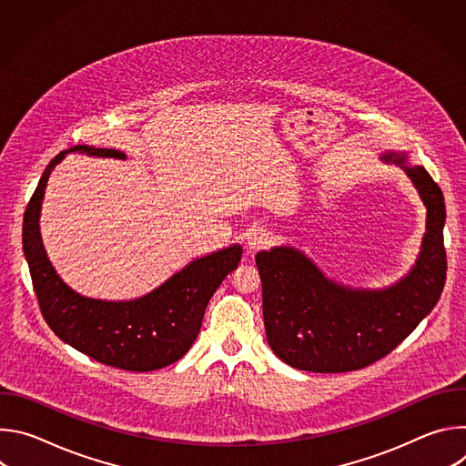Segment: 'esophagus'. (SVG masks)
<instances>
[{
    "mask_svg": "<svg viewBox=\"0 0 466 466\" xmlns=\"http://www.w3.org/2000/svg\"><path fill=\"white\" fill-rule=\"evenodd\" d=\"M273 239H275L273 232L268 230V228H263V227H256V228L248 230V234L245 238L247 247H248L250 252H256V250H261L265 247H269Z\"/></svg>",
    "mask_w": 466,
    "mask_h": 466,
    "instance_id": "obj_1",
    "label": "esophagus"
}]
</instances>
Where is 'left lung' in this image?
I'll return each instance as SVG.
<instances>
[{"instance_id": "obj_1", "label": "left lung", "mask_w": 466, "mask_h": 466, "mask_svg": "<svg viewBox=\"0 0 466 466\" xmlns=\"http://www.w3.org/2000/svg\"><path fill=\"white\" fill-rule=\"evenodd\" d=\"M385 164L406 171L426 207V232L415 265L400 280L365 289L328 279L291 245L256 254L261 279L263 324L271 350L309 372L363 369L400 345L441 299L446 280L441 187L404 151L381 153Z\"/></svg>"}]
</instances>
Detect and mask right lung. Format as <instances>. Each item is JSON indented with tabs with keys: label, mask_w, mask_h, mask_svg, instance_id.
Returning a JSON list of instances; mask_svg holds the SVG:
<instances>
[{
	"label": "right lung",
	"mask_w": 466,
	"mask_h": 466,
	"mask_svg": "<svg viewBox=\"0 0 466 466\" xmlns=\"http://www.w3.org/2000/svg\"><path fill=\"white\" fill-rule=\"evenodd\" d=\"M70 153L125 160L116 149L76 146L58 153L44 169L24 214V254L42 315L55 336L92 360L135 372L178 361L201 329L205 309L241 259V245L195 258L153 291L130 300H103L77 293L51 265L40 234V212L53 169Z\"/></svg>",
	"instance_id": "right-lung-1"
}]
</instances>
